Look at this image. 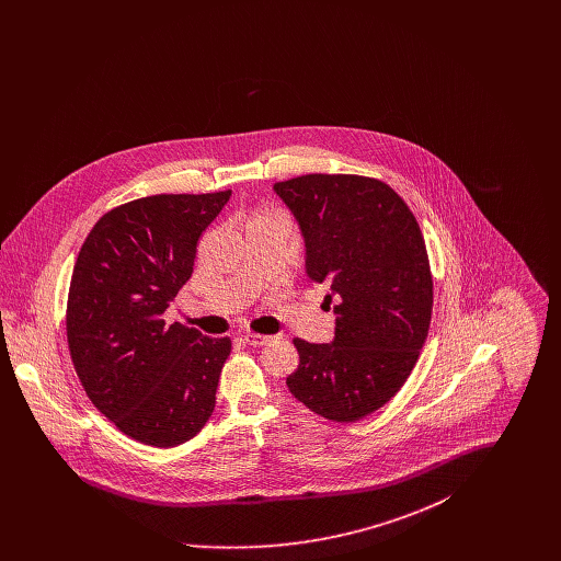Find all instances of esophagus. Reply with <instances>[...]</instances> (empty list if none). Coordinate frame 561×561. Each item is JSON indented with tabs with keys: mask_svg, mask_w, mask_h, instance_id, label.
<instances>
[{
	"mask_svg": "<svg viewBox=\"0 0 561 561\" xmlns=\"http://www.w3.org/2000/svg\"><path fill=\"white\" fill-rule=\"evenodd\" d=\"M243 341H245L248 345H252V347H263V345H267L268 341H271V336H267V334L245 332V334H243Z\"/></svg>",
	"mask_w": 561,
	"mask_h": 561,
	"instance_id": "1",
	"label": "esophagus"
}]
</instances>
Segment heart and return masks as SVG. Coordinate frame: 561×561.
Returning <instances> with one entry per match:
<instances>
[{
  "instance_id": "obj_1",
  "label": "heart",
  "mask_w": 561,
  "mask_h": 561,
  "mask_svg": "<svg viewBox=\"0 0 561 561\" xmlns=\"http://www.w3.org/2000/svg\"><path fill=\"white\" fill-rule=\"evenodd\" d=\"M268 218H279L275 213H259L254 214L252 218H250V222H256V220H268Z\"/></svg>"
}]
</instances>
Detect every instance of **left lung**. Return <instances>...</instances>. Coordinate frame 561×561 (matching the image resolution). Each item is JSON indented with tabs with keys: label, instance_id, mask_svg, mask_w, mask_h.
I'll list each match as a JSON object with an SVG mask.
<instances>
[{
	"label": "left lung",
	"instance_id": "left-lung-1",
	"mask_svg": "<svg viewBox=\"0 0 561 561\" xmlns=\"http://www.w3.org/2000/svg\"><path fill=\"white\" fill-rule=\"evenodd\" d=\"M305 241V271L328 284L332 343L294 339L286 385L328 421L355 423L391 400L427 339L433 279L421 227L400 195L366 176L307 174L275 183Z\"/></svg>",
	"mask_w": 561,
	"mask_h": 561
}]
</instances>
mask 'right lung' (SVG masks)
<instances>
[{"instance_id":"right-lung-1","label":"right lung","mask_w":561,"mask_h":561,"mask_svg":"<svg viewBox=\"0 0 561 561\" xmlns=\"http://www.w3.org/2000/svg\"><path fill=\"white\" fill-rule=\"evenodd\" d=\"M231 191L151 195L105 214L81 245L67 341L90 401L128 437L174 448L213 414L231 341L163 313L187 284L199 236Z\"/></svg>"}]
</instances>
